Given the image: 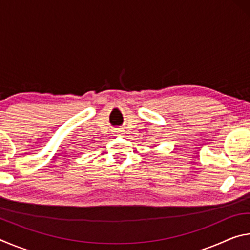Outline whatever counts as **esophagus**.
Listing matches in <instances>:
<instances>
[{
  "label": "esophagus",
  "instance_id": "obj_1",
  "mask_svg": "<svg viewBox=\"0 0 250 250\" xmlns=\"http://www.w3.org/2000/svg\"><path fill=\"white\" fill-rule=\"evenodd\" d=\"M115 133H116V135H117V137H121V135H122V134H124V130L117 129V130L115 131Z\"/></svg>",
  "mask_w": 250,
  "mask_h": 250
}]
</instances>
